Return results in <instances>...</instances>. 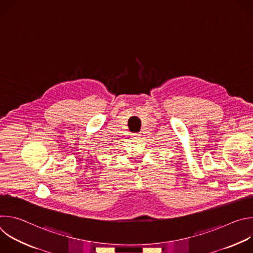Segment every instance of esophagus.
Wrapping results in <instances>:
<instances>
[{"mask_svg":"<svg viewBox=\"0 0 253 253\" xmlns=\"http://www.w3.org/2000/svg\"><path fill=\"white\" fill-rule=\"evenodd\" d=\"M132 136H133V138H139V137L141 136V134H139V133H134V134H132Z\"/></svg>","mask_w":253,"mask_h":253,"instance_id":"esophagus-1","label":"esophagus"}]
</instances>
